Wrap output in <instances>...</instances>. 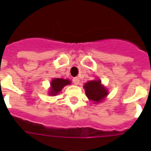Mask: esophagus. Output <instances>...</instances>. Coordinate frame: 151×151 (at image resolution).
I'll return each instance as SVG.
<instances>
[{
	"label": "esophagus",
	"instance_id": "esophagus-1",
	"mask_svg": "<svg viewBox=\"0 0 151 151\" xmlns=\"http://www.w3.org/2000/svg\"><path fill=\"white\" fill-rule=\"evenodd\" d=\"M79 81H80V80H79V78H73V83L74 84V85H78V84H79Z\"/></svg>",
	"mask_w": 151,
	"mask_h": 151
}]
</instances>
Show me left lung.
I'll use <instances>...</instances> for the list:
<instances>
[{
    "label": "left lung",
    "instance_id": "1",
    "mask_svg": "<svg viewBox=\"0 0 151 151\" xmlns=\"http://www.w3.org/2000/svg\"><path fill=\"white\" fill-rule=\"evenodd\" d=\"M84 88L88 99L93 101L94 103H100L108 95L107 89L101 84L99 79L85 83Z\"/></svg>",
    "mask_w": 151,
    "mask_h": 151
}]
</instances>
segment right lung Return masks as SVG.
<instances>
[{
	"instance_id": "add662e5",
	"label": "right lung",
	"mask_w": 151,
	"mask_h": 151,
	"mask_svg": "<svg viewBox=\"0 0 151 151\" xmlns=\"http://www.w3.org/2000/svg\"><path fill=\"white\" fill-rule=\"evenodd\" d=\"M70 81L68 79H63V78H54L51 81V88L49 91L50 96H55L59 94L61 92V90L63 88L64 86L70 84Z\"/></svg>"
}]
</instances>
